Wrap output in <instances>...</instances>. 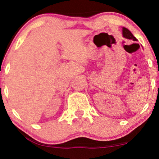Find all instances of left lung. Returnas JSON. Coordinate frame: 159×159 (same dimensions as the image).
<instances>
[{
    "label": "left lung",
    "mask_w": 159,
    "mask_h": 159,
    "mask_svg": "<svg viewBox=\"0 0 159 159\" xmlns=\"http://www.w3.org/2000/svg\"><path fill=\"white\" fill-rule=\"evenodd\" d=\"M123 35L124 37L126 38V39H132L134 40V41H137V40H138L134 36H133V34L131 33L130 30H129L127 28H125V27H123Z\"/></svg>",
    "instance_id": "obj_1"
}]
</instances>
